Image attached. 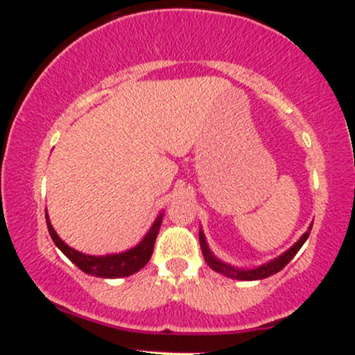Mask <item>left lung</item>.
Listing matches in <instances>:
<instances>
[{
	"label": "left lung",
	"instance_id": "8db88e82",
	"mask_svg": "<svg viewBox=\"0 0 355 355\" xmlns=\"http://www.w3.org/2000/svg\"><path fill=\"white\" fill-rule=\"evenodd\" d=\"M311 229L305 232L302 237H300L299 242H297L292 248H288L285 254L277 257V259L272 260V262L266 263V266L254 268V270H239V268H232L230 266H227V263L220 262V260L215 259V257L211 255V252L209 250V247H207L205 235H203L202 230H200V247H202V254H203V257H205L207 263H209V267L214 268L215 272H220V274L232 277V279H239V280H259V279H267V277L274 275V274H277V272L282 270V268L287 266L292 259H294L297 252L300 250V247L305 243V240L309 239V235H311Z\"/></svg>",
	"mask_w": 355,
	"mask_h": 355
}]
</instances>
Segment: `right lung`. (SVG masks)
Here are the masks:
<instances>
[{
    "mask_svg": "<svg viewBox=\"0 0 355 355\" xmlns=\"http://www.w3.org/2000/svg\"><path fill=\"white\" fill-rule=\"evenodd\" d=\"M162 217L164 215H158L155 223L150 229L148 234L145 235V239L135 248H130V250L123 252V254H115V255H107V257H95V255H85L81 252H76L75 248L68 247L67 243L61 240L56 232L53 230L50 220H48L46 214V225L48 232H50L53 242L55 245L63 252L68 259L75 263L80 270H83L85 274L103 277V279H120V277H128L135 272L140 270L141 267H145L148 263L150 257L153 254L155 240H157L158 230L162 225Z\"/></svg>",
    "mask_w": 355,
    "mask_h": 355,
    "instance_id": "right-lung-1",
    "label": "right lung"
}]
</instances>
